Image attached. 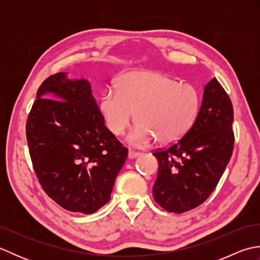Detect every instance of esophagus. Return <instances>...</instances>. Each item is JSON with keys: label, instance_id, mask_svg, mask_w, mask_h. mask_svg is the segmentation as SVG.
<instances>
[{"label": "esophagus", "instance_id": "34e87169", "mask_svg": "<svg viewBox=\"0 0 260 260\" xmlns=\"http://www.w3.org/2000/svg\"><path fill=\"white\" fill-rule=\"evenodd\" d=\"M140 155H141V153H139V152H134V151H132V150L128 151V158L129 159L136 158V157H139Z\"/></svg>", "mask_w": 260, "mask_h": 260}]
</instances>
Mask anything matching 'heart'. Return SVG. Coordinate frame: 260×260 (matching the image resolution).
<instances>
[{"instance_id":"1","label":"heart","mask_w":260,"mask_h":260,"mask_svg":"<svg viewBox=\"0 0 260 260\" xmlns=\"http://www.w3.org/2000/svg\"><path fill=\"white\" fill-rule=\"evenodd\" d=\"M198 88L180 82L159 71H131L108 88L99 99V112L108 131L115 136L125 133L136 117L139 121L128 141L147 145L154 140L170 145L190 131L200 110Z\"/></svg>"}]
</instances>
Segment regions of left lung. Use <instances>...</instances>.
I'll return each mask as SVG.
<instances>
[{
    "label": "left lung",
    "mask_w": 260,
    "mask_h": 260,
    "mask_svg": "<svg viewBox=\"0 0 260 260\" xmlns=\"http://www.w3.org/2000/svg\"><path fill=\"white\" fill-rule=\"evenodd\" d=\"M234 108L213 78L190 131L167 150L154 152L158 172L153 196L169 212L183 213L207 200L217 186L234 150Z\"/></svg>",
    "instance_id": "left-lung-1"
}]
</instances>
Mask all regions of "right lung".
Masks as SVG:
<instances>
[{
    "instance_id": "add662e5",
    "label": "right lung",
    "mask_w": 260,
    "mask_h": 260,
    "mask_svg": "<svg viewBox=\"0 0 260 260\" xmlns=\"http://www.w3.org/2000/svg\"><path fill=\"white\" fill-rule=\"evenodd\" d=\"M26 140L38 180L60 207L89 214L110 200L127 148L105 126L89 81L67 73L43 81Z\"/></svg>"
}]
</instances>
